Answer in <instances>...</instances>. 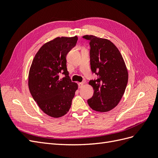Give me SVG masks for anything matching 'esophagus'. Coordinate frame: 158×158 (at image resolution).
<instances>
[{
    "mask_svg": "<svg viewBox=\"0 0 158 158\" xmlns=\"http://www.w3.org/2000/svg\"><path fill=\"white\" fill-rule=\"evenodd\" d=\"M84 82H80V83H78V88H82V86H83V85H84Z\"/></svg>",
    "mask_w": 158,
    "mask_h": 158,
    "instance_id": "obj_1",
    "label": "esophagus"
}]
</instances>
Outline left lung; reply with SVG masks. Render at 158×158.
Masks as SVG:
<instances>
[{"label":"left lung","instance_id":"left-lung-1","mask_svg":"<svg viewBox=\"0 0 158 158\" xmlns=\"http://www.w3.org/2000/svg\"><path fill=\"white\" fill-rule=\"evenodd\" d=\"M83 38L89 41L91 70L98 76L89 82L94 92L88 103L94 111H109L117 106L125 93L128 77L125 61L109 40L92 35Z\"/></svg>","mask_w":158,"mask_h":158}]
</instances>
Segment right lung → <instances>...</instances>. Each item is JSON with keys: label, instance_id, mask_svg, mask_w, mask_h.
I'll return each mask as SVG.
<instances>
[{"label": "right lung", "instance_id": "add662e5", "mask_svg": "<svg viewBox=\"0 0 158 158\" xmlns=\"http://www.w3.org/2000/svg\"><path fill=\"white\" fill-rule=\"evenodd\" d=\"M78 37H56L36 53L29 72L28 86L38 106L47 115L58 118L67 113L78 85L66 68V55L75 47ZM60 73L65 76L59 78Z\"/></svg>", "mask_w": 158, "mask_h": 158}]
</instances>
